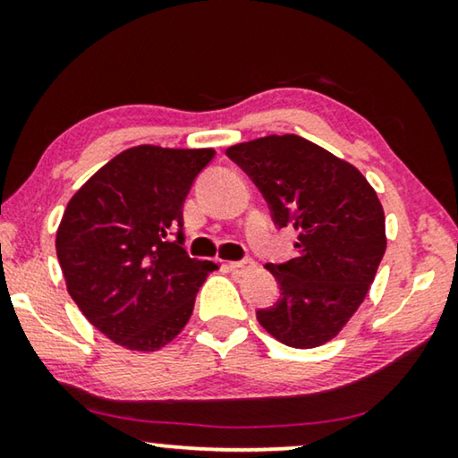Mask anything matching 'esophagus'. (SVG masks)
<instances>
[{"label":"esophagus","mask_w":458,"mask_h":458,"mask_svg":"<svg viewBox=\"0 0 458 458\" xmlns=\"http://www.w3.org/2000/svg\"><path fill=\"white\" fill-rule=\"evenodd\" d=\"M256 267V262L252 260V259H242V260H233V262H229L227 265V268L231 273H235V275H242V273H246V271H250V268H254Z\"/></svg>","instance_id":"1"}]
</instances>
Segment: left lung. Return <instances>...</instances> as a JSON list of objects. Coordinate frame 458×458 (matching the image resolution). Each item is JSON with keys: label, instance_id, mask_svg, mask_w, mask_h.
<instances>
[{"label": "left lung", "instance_id": "obj_1", "mask_svg": "<svg viewBox=\"0 0 458 458\" xmlns=\"http://www.w3.org/2000/svg\"><path fill=\"white\" fill-rule=\"evenodd\" d=\"M225 154L259 187L275 227L296 231V259L267 265L277 302L256 318L285 346H321L354 315L384 259L377 193L359 168L298 135L260 137Z\"/></svg>", "mask_w": 458, "mask_h": 458}]
</instances>
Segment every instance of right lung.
Instances as JSON below:
<instances>
[{"instance_id": "add662e5", "label": "right lung", "mask_w": 458, "mask_h": 458, "mask_svg": "<svg viewBox=\"0 0 458 458\" xmlns=\"http://www.w3.org/2000/svg\"><path fill=\"white\" fill-rule=\"evenodd\" d=\"M212 158L215 149H124L68 202L55 235L68 293L118 346H166L216 268L183 248V202Z\"/></svg>"}]
</instances>
